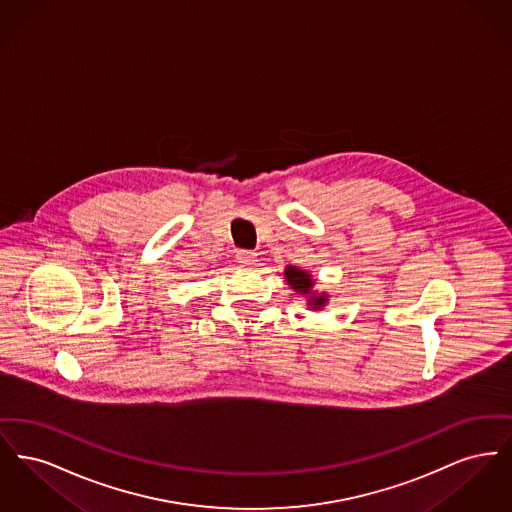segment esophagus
<instances>
[{
	"label": "esophagus",
	"mask_w": 512,
	"mask_h": 512,
	"mask_svg": "<svg viewBox=\"0 0 512 512\" xmlns=\"http://www.w3.org/2000/svg\"><path fill=\"white\" fill-rule=\"evenodd\" d=\"M236 259H238V263H240V265L249 267V265H253V261H255V251H249V249H240V251L236 253Z\"/></svg>",
	"instance_id": "34e87169"
}]
</instances>
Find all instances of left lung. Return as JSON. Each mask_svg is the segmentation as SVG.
Masks as SVG:
<instances>
[{"instance_id":"1","label":"left lung","mask_w":512,"mask_h":512,"mask_svg":"<svg viewBox=\"0 0 512 512\" xmlns=\"http://www.w3.org/2000/svg\"><path fill=\"white\" fill-rule=\"evenodd\" d=\"M286 280L290 282V286H292L293 290H297V292L309 293V290L313 288L311 276L307 272L299 270V268L288 267V270H286ZM324 303H326V295H320V297L313 295L311 297V305L313 307H322Z\"/></svg>"}]
</instances>
